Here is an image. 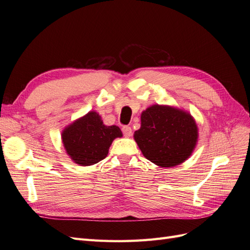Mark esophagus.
Here are the masks:
<instances>
[{
	"mask_svg": "<svg viewBox=\"0 0 250 250\" xmlns=\"http://www.w3.org/2000/svg\"><path fill=\"white\" fill-rule=\"evenodd\" d=\"M122 131H123V133H124L126 138H129L132 135V129H131L130 126H123Z\"/></svg>",
	"mask_w": 250,
	"mask_h": 250,
	"instance_id": "obj_1",
	"label": "esophagus"
}]
</instances>
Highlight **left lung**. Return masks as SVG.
<instances>
[{
  "instance_id": "8db88e82",
  "label": "left lung",
  "mask_w": 250,
  "mask_h": 250,
  "mask_svg": "<svg viewBox=\"0 0 250 250\" xmlns=\"http://www.w3.org/2000/svg\"><path fill=\"white\" fill-rule=\"evenodd\" d=\"M133 138L147 160L163 168L188 160L197 144L198 128L190 113L167 105H152L142 112Z\"/></svg>"
}]
</instances>
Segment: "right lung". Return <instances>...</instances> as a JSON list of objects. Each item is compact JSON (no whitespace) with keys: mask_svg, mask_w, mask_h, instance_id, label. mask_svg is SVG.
<instances>
[{"mask_svg":"<svg viewBox=\"0 0 250 250\" xmlns=\"http://www.w3.org/2000/svg\"><path fill=\"white\" fill-rule=\"evenodd\" d=\"M122 135L118 126L104 125L99 113L89 111L66 126L62 139L67 155L74 163L90 166L104 160L112 141Z\"/></svg>","mask_w":250,"mask_h":250,"instance_id":"right-lung-1","label":"right lung"}]
</instances>
